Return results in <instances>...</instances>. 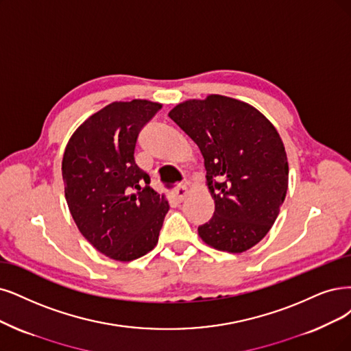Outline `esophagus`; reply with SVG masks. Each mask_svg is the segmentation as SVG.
I'll return each instance as SVG.
<instances>
[{
  "mask_svg": "<svg viewBox=\"0 0 351 351\" xmlns=\"http://www.w3.org/2000/svg\"><path fill=\"white\" fill-rule=\"evenodd\" d=\"M188 186H185V185H180V186H178L173 192H172V195H173V198L178 201V202H182L185 198H186V195H188Z\"/></svg>",
  "mask_w": 351,
  "mask_h": 351,
  "instance_id": "1",
  "label": "esophagus"
}]
</instances>
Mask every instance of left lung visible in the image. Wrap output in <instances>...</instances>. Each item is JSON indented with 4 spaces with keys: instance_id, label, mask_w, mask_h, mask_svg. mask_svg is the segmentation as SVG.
<instances>
[{
    "instance_id": "8db88e82",
    "label": "left lung",
    "mask_w": 351,
    "mask_h": 351,
    "mask_svg": "<svg viewBox=\"0 0 351 351\" xmlns=\"http://www.w3.org/2000/svg\"><path fill=\"white\" fill-rule=\"evenodd\" d=\"M169 117L197 143L215 204L198 234L213 249L243 253L276 221L289 166L275 125L247 102L224 95L188 99Z\"/></svg>"
}]
</instances>
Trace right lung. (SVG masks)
I'll use <instances>...</instances> for the list:
<instances>
[{"label": "right lung", "mask_w": 351, "mask_h": 351, "mask_svg": "<svg viewBox=\"0 0 351 351\" xmlns=\"http://www.w3.org/2000/svg\"><path fill=\"white\" fill-rule=\"evenodd\" d=\"M162 108L149 99L115 101L75 130L62 160L73 221L94 247L117 262H132L158 244L169 211L165 195L134 160L140 130Z\"/></svg>", "instance_id": "obj_1"}]
</instances>
